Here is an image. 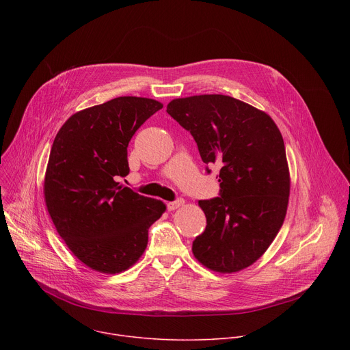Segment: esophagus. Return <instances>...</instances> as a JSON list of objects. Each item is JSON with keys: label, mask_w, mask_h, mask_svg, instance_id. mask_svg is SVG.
I'll list each match as a JSON object with an SVG mask.
<instances>
[{"label": "esophagus", "mask_w": 350, "mask_h": 350, "mask_svg": "<svg viewBox=\"0 0 350 350\" xmlns=\"http://www.w3.org/2000/svg\"><path fill=\"white\" fill-rule=\"evenodd\" d=\"M183 205H184L183 199H177V201H173V202H169V204H167V209H169V211H176V209H178V208L183 206Z\"/></svg>", "instance_id": "1"}]
</instances>
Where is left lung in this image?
Returning a JSON list of instances; mask_svg holds the SVG:
<instances>
[{"label":"left lung","instance_id":"1","mask_svg":"<svg viewBox=\"0 0 350 350\" xmlns=\"http://www.w3.org/2000/svg\"><path fill=\"white\" fill-rule=\"evenodd\" d=\"M166 112L192 134L204 163L220 166V196L198 202L206 228L192 254L216 273L241 271L267 251L286 215L282 135L266 112L221 94L176 98Z\"/></svg>","mask_w":350,"mask_h":350}]
</instances>
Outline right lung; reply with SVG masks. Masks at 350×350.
<instances>
[{
  "label": "right lung",
  "mask_w": 350,
  "mask_h": 350,
  "mask_svg": "<svg viewBox=\"0 0 350 350\" xmlns=\"http://www.w3.org/2000/svg\"><path fill=\"white\" fill-rule=\"evenodd\" d=\"M163 108L151 98L118 96L72 115L59 129L44 177V201L70 252L87 267L126 271L145 252L148 228L166 211L158 199L120 185L127 146Z\"/></svg>",
  "instance_id": "add662e5"
}]
</instances>
